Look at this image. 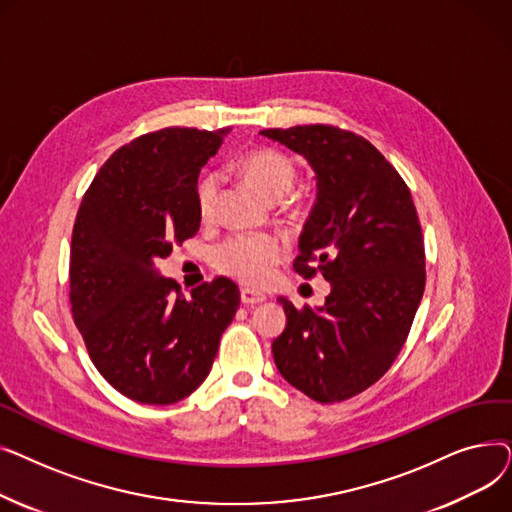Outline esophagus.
<instances>
[{
	"label": "esophagus",
	"instance_id": "34e87169",
	"mask_svg": "<svg viewBox=\"0 0 512 512\" xmlns=\"http://www.w3.org/2000/svg\"><path fill=\"white\" fill-rule=\"evenodd\" d=\"M240 301H242V305H259V303L265 301V294L253 292L249 288H242L240 290Z\"/></svg>",
	"mask_w": 512,
	"mask_h": 512
}]
</instances>
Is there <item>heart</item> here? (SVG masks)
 <instances>
[{
	"label": "heart",
	"instance_id": "b5f03b06",
	"mask_svg": "<svg viewBox=\"0 0 512 512\" xmlns=\"http://www.w3.org/2000/svg\"><path fill=\"white\" fill-rule=\"evenodd\" d=\"M240 170L255 186L257 191L280 201L297 178L290 159L272 149H257L240 159ZM218 201V178L205 176L199 184L197 203L203 218H211ZM284 255L282 240L270 234H236L224 240L215 253L218 270L247 286H263L274 276V267Z\"/></svg>",
	"mask_w": 512,
	"mask_h": 512
}]
</instances>
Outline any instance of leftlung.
Wrapping results in <instances>:
<instances>
[{
	"label": "left lung",
	"instance_id": "8db88e82",
	"mask_svg": "<svg viewBox=\"0 0 512 512\" xmlns=\"http://www.w3.org/2000/svg\"><path fill=\"white\" fill-rule=\"evenodd\" d=\"M259 134L307 159L317 197L294 270L321 272V307L280 299L286 328L272 342L282 378L317 402H340L378 382L405 344L425 288L423 236L411 191L386 157L334 126Z\"/></svg>",
	"mask_w": 512,
	"mask_h": 512
}]
</instances>
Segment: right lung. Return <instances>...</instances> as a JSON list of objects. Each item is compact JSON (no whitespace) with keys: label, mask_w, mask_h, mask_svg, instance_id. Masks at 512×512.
Segmentation results:
<instances>
[{"label":"right lung","mask_w":512,"mask_h":512,"mask_svg":"<svg viewBox=\"0 0 512 512\" xmlns=\"http://www.w3.org/2000/svg\"><path fill=\"white\" fill-rule=\"evenodd\" d=\"M228 132L143 134L105 161L76 213L74 324L103 378L143 405H172L203 384L240 305L228 278L184 299L155 265L199 230V172Z\"/></svg>","instance_id":"right-lung-1"}]
</instances>
